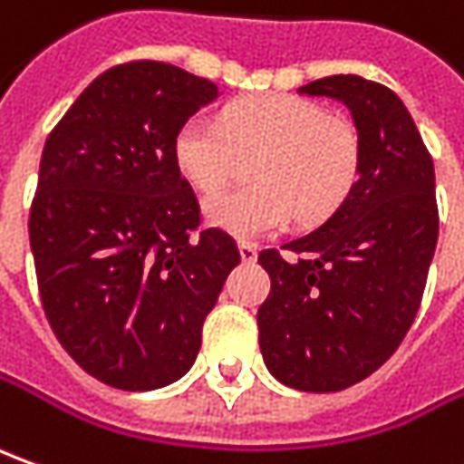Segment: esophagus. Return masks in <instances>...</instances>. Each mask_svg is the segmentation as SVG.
<instances>
[{
	"mask_svg": "<svg viewBox=\"0 0 464 464\" xmlns=\"http://www.w3.org/2000/svg\"><path fill=\"white\" fill-rule=\"evenodd\" d=\"M238 254H241V259H244V262H256V246H254V244H246V241H241V244H238Z\"/></svg>",
	"mask_w": 464,
	"mask_h": 464,
	"instance_id": "1",
	"label": "esophagus"
}]
</instances>
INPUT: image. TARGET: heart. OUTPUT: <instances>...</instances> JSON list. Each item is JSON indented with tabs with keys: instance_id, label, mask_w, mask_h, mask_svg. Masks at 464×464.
I'll return each instance as SVG.
<instances>
[{
	"instance_id": "1",
	"label": "heart",
	"mask_w": 464,
	"mask_h": 464,
	"mask_svg": "<svg viewBox=\"0 0 464 464\" xmlns=\"http://www.w3.org/2000/svg\"><path fill=\"white\" fill-rule=\"evenodd\" d=\"M254 156L256 184L205 202L208 223L236 238L280 231L293 216L305 226L334 216L360 179L362 140L349 118L293 94L248 97L228 104L218 125L192 118L174 136V164L202 195Z\"/></svg>"
}]
</instances>
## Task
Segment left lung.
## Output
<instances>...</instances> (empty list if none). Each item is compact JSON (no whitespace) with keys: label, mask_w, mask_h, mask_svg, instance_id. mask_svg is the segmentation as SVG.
Returning <instances> with one entry per match:
<instances>
[{"label":"left lung","mask_w":464,"mask_h":464,"mask_svg":"<svg viewBox=\"0 0 464 464\" xmlns=\"http://www.w3.org/2000/svg\"><path fill=\"white\" fill-rule=\"evenodd\" d=\"M346 104L362 140L360 179L315 231L264 248L272 290L256 313L266 370L282 385L336 392L391 360L421 305L440 213L434 161L388 87L336 73L297 89Z\"/></svg>","instance_id":"left-lung-1"}]
</instances>
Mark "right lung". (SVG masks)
Instances as JSON below:
<instances>
[{"instance_id": "right-lung-1", "label": "right lung", "mask_w": 464, "mask_h": 464, "mask_svg": "<svg viewBox=\"0 0 464 464\" xmlns=\"http://www.w3.org/2000/svg\"><path fill=\"white\" fill-rule=\"evenodd\" d=\"M161 61L112 66L45 140L30 248L48 324L84 372L156 391L189 372L205 315L241 262L174 164V136L218 100Z\"/></svg>"}]
</instances>
